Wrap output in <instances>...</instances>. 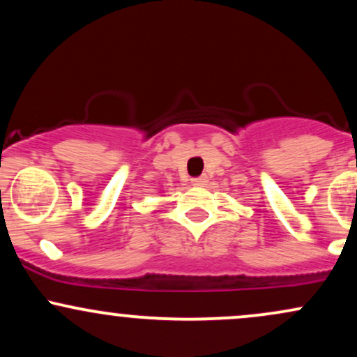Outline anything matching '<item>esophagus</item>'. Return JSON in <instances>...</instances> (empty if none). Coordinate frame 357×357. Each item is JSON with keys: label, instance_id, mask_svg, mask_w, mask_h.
Listing matches in <instances>:
<instances>
[{"label": "esophagus", "instance_id": "obj_1", "mask_svg": "<svg viewBox=\"0 0 357 357\" xmlns=\"http://www.w3.org/2000/svg\"><path fill=\"white\" fill-rule=\"evenodd\" d=\"M191 181H192V184H195V186H204V184L208 183V178H206V176H199V178L191 179Z\"/></svg>", "mask_w": 357, "mask_h": 357}]
</instances>
